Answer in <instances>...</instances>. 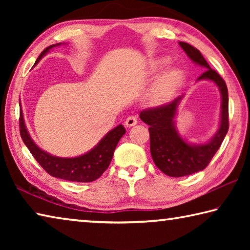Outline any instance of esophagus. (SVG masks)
Returning <instances> with one entry per match:
<instances>
[{
    "mask_svg": "<svg viewBox=\"0 0 250 250\" xmlns=\"http://www.w3.org/2000/svg\"><path fill=\"white\" fill-rule=\"evenodd\" d=\"M137 124H138L137 118L133 117V116L128 117L125 119V125L126 126V128H131V126H133V125H137Z\"/></svg>",
    "mask_w": 250,
    "mask_h": 250,
    "instance_id": "1",
    "label": "esophagus"
}]
</instances>
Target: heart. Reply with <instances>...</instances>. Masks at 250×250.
I'll return each mask as SVG.
<instances>
[{"label":"heart","mask_w":250,"mask_h":250,"mask_svg":"<svg viewBox=\"0 0 250 250\" xmlns=\"http://www.w3.org/2000/svg\"><path fill=\"white\" fill-rule=\"evenodd\" d=\"M168 62V59L163 58L161 61V64L167 65ZM182 73L179 69H170L164 74L162 77L160 78L158 83L155 84V88L153 90V98L155 100H164L167 98L168 96L172 94L174 88L177 86V83L181 82L182 79Z\"/></svg>","instance_id":"1"}]
</instances>
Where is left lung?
Here are the masks:
<instances>
[{
    "label": "left lung",
    "instance_id": "left-lung-1",
    "mask_svg": "<svg viewBox=\"0 0 250 250\" xmlns=\"http://www.w3.org/2000/svg\"><path fill=\"white\" fill-rule=\"evenodd\" d=\"M179 44L193 62L205 69L197 80H210L216 83L222 96V104L221 121L216 133L209 141L201 145L188 143L176 129L177 108L184 95L167 104L141 111L140 119L150 125L152 159L164 174L173 177L186 176L204 170L219 149L228 131V91L225 82L210 68L200 50L184 42Z\"/></svg>",
    "mask_w": 250,
    "mask_h": 250
}]
</instances>
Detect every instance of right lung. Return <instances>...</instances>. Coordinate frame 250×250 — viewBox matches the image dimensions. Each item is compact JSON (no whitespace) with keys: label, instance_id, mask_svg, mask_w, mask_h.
<instances>
[{"label":"right lung","instance_id":"add662e5","mask_svg":"<svg viewBox=\"0 0 250 250\" xmlns=\"http://www.w3.org/2000/svg\"><path fill=\"white\" fill-rule=\"evenodd\" d=\"M64 44V43H62ZM62 43L50 45L45 48L35 62H39L50 49L61 46ZM34 65V66H35ZM21 108V105H20ZM20 132L25 146L44 170L54 177L71 182H92L101 176L111 162L113 152L122 135L125 133L124 125H119L101 139L98 145L83 155L75 158H59L42 150L29 135L24 121L22 109L20 110Z\"/></svg>","mask_w":250,"mask_h":250}]
</instances>
